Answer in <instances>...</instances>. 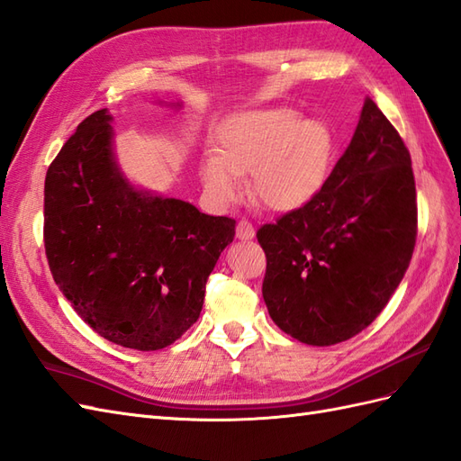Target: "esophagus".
<instances>
[{
  "label": "esophagus",
  "instance_id": "1",
  "mask_svg": "<svg viewBox=\"0 0 461 461\" xmlns=\"http://www.w3.org/2000/svg\"><path fill=\"white\" fill-rule=\"evenodd\" d=\"M235 235H238V240H253L255 238V228L251 221L241 220L238 223V228H235Z\"/></svg>",
  "mask_w": 461,
  "mask_h": 461
}]
</instances>
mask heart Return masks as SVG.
<instances>
[{
	"mask_svg": "<svg viewBox=\"0 0 461 461\" xmlns=\"http://www.w3.org/2000/svg\"><path fill=\"white\" fill-rule=\"evenodd\" d=\"M333 156V134L313 118L292 109L240 113L221 124L218 156L200 163L204 186L230 203L241 193V176L249 173L251 194L276 212L303 206L320 191Z\"/></svg>",
	"mask_w": 461,
	"mask_h": 461,
	"instance_id": "heart-1",
	"label": "heart"
}]
</instances>
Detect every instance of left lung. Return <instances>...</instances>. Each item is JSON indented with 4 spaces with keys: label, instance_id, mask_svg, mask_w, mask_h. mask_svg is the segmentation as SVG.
<instances>
[{
    "label": "left lung",
    "instance_id": "1",
    "mask_svg": "<svg viewBox=\"0 0 461 461\" xmlns=\"http://www.w3.org/2000/svg\"><path fill=\"white\" fill-rule=\"evenodd\" d=\"M257 240L267 310L300 343H343L380 315L415 249L417 191L409 149L370 97L323 186Z\"/></svg>",
    "mask_w": 461,
    "mask_h": 461
}]
</instances>
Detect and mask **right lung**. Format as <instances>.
<instances>
[{
	"mask_svg": "<svg viewBox=\"0 0 461 461\" xmlns=\"http://www.w3.org/2000/svg\"><path fill=\"white\" fill-rule=\"evenodd\" d=\"M111 114H89L44 181V249L54 282L93 331L159 350L203 312L206 280L235 220L138 191L113 158Z\"/></svg>",
	"mask_w": 461,
	"mask_h": 461,
	"instance_id": "add662e5",
	"label": "right lung"
}]
</instances>
